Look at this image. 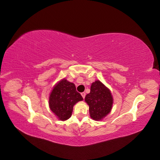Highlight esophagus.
<instances>
[{
	"instance_id": "1",
	"label": "esophagus",
	"mask_w": 160,
	"mask_h": 160,
	"mask_svg": "<svg viewBox=\"0 0 160 160\" xmlns=\"http://www.w3.org/2000/svg\"><path fill=\"white\" fill-rule=\"evenodd\" d=\"M81 96L83 97V98L84 99V98H85V95H86V94H85V93H84V92H83V93H81Z\"/></svg>"
}]
</instances>
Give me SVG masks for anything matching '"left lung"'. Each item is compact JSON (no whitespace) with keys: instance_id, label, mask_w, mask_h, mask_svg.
Instances as JSON below:
<instances>
[{"instance_id":"1","label":"left lung","mask_w":160,"mask_h":160,"mask_svg":"<svg viewBox=\"0 0 160 160\" xmlns=\"http://www.w3.org/2000/svg\"><path fill=\"white\" fill-rule=\"evenodd\" d=\"M85 102L89 107L90 117L99 121L110 113L113 99L110 90L99 80L91 84L90 93L87 94Z\"/></svg>"}]
</instances>
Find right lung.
Instances as JSON below:
<instances>
[{"label":"right lung","mask_w":160,"mask_h":160,"mask_svg":"<svg viewBox=\"0 0 160 160\" xmlns=\"http://www.w3.org/2000/svg\"><path fill=\"white\" fill-rule=\"evenodd\" d=\"M83 99L81 94L76 91L75 84L63 79L52 88L49 105L50 109L58 119L65 121L71 118L73 106Z\"/></svg>","instance_id":"right-lung-1"}]
</instances>
